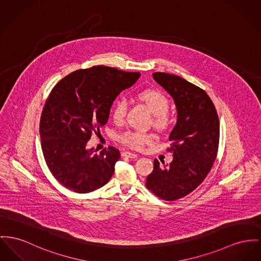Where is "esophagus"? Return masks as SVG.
Returning a JSON list of instances; mask_svg holds the SVG:
<instances>
[{
  "instance_id": "esophagus-1",
  "label": "esophagus",
  "mask_w": 261,
  "mask_h": 261,
  "mask_svg": "<svg viewBox=\"0 0 261 261\" xmlns=\"http://www.w3.org/2000/svg\"><path fill=\"white\" fill-rule=\"evenodd\" d=\"M122 156L136 158V157H138V155L136 153H133V152H129V151H124V152H122Z\"/></svg>"
}]
</instances>
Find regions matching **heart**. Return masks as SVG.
<instances>
[{"label": "heart", "instance_id": "obj_1", "mask_svg": "<svg viewBox=\"0 0 261 261\" xmlns=\"http://www.w3.org/2000/svg\"><path fill=\"white\" fill-rule=\"evenodd\" d=\"M139 100L142 101L153 115V125L160 129L165 130L171 124V119L168 115L170 101L165 94L158 90L145 89L138 94ZM127 105L123 99L117 100L112 109V118L114 122L120 123L124 120ZM152 136L142 132H125L120 137L122 143L133 149H140L145 144L150 142Z\"/></svg>", "mask_w": 261, "mask_h": 261}]
</instances>
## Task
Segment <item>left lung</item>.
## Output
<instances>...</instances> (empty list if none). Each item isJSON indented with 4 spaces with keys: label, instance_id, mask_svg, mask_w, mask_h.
Here are the masks:
<instances>
[{
    "label": "left lung",
    "instance_id": "8db88e82",
    "mask_svg": "<svg viewBox=\"0 0 261 261\" xmlns=\"http://www.w3.org/2000/svg\"><path fill=\"white\" fill-rule=\"evenodd\" d=\"M152 76L173 98L177 122L167 148L173 160L165 165L154 159L145 186L158 198L174 201L194 191L207 177L218 154L220 122L203 89L172 74L155 72Z\"/></svg>",
    "mask_w": 261,
    "mask_h": 261
}]
</instances>
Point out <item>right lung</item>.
<instances>
[{"instance_id":"obj_1","label":"right lung","mask_w":261,"mask_h":261,"mask_svg":"<svg viewBox=\"0 0 261 261\" xmlns=\"http://www.w3.org/2000/svg\"><path fill=\"white\" fill-rule=\"evenodd\" d=\"M139 76V72L98 65L76 70L53 87L41 113L39 134L45 162L61 185L89 193L109 182L120 151L110 146L94 153L88 140L100 134L117 96Z\"/></svg>"}]
</instances>
